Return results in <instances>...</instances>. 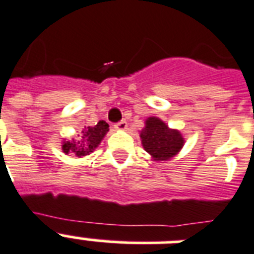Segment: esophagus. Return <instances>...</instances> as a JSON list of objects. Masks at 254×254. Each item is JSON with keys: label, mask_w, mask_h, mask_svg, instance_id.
Masks as SVG:
<instances>
[{"label": "esophagus", "mask_w": 254, "mask_h": 254, "mask_svg": "<svg viewBox=\"0 0 254 254\" xmlns=\"http://www.w3.org/2000/svg\"><path fill=\"white\" fill-rule=\"evenodd\" d=\"M115 127H116V129H119V130H125V129H127V120L119 121V123H117L116 125H115Z\"/></svg>", "instance_id": "esophagus-1"}]
</instances>
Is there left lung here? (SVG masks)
Wrapping results in <instances>:
<instances>
[{"mask_svg": "<svg viewBox=\"0 0 254 254\" xmlns=\"http://www.w3.org/2000/svg\"><path fill=\"white\" fill-rule=\"evenodd\" d=\"M140 139L144 150L160 161L177 155L185 143L180 131L169 129L167 124L157 117H150L146 121V127L140 131Z\"/></svg>", "mask_w": 254, "mask_h": 254, "instance_id": "1", "label": "left lung"}]
</instances>
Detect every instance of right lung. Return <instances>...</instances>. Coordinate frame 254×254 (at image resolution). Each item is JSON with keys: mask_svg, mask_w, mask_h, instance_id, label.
Listing matches in <instances>:
<instances>
[{"mask_svg": "<svg viewBox=\"0 0 254 254\" xmlns=\"http://www.w3.org/2000/svg\"><path fill=\"white\" fill-rule=\"evenodd\" d=\"M108 125L106 121H99L94 127H87L77 135V139L63 142L64 153H74L77 157H82L93 152L95 147L101 143V140L108 131Z\"/></svg>", "mask_w": 254, "mask_h": 254, "instance_id": "add662e5", "label": "right lung"}]
</instances>
